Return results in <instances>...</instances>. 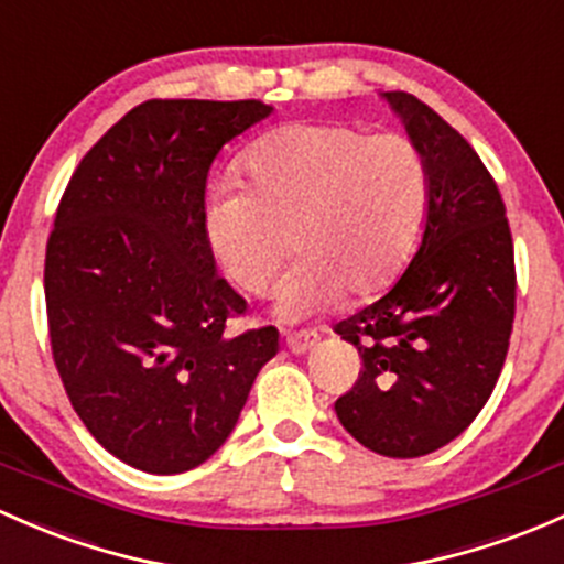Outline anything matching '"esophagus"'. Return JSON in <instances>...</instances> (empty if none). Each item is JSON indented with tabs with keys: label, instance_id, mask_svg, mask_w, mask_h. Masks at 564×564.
I'll return each mask as SVG.
<instances>
[{
	"label": "esophagus",
	"instance_id": "esophagus-1",
	"mask_svg": "<svg viewBox=\"0 0 564 564\" xmlns=\"http://www.w3.org/2000/svg\"><path fill=\"white\" fill-rule=\"evenodd\" d=\"M316 343H318V332H313V329L289 332L286 335V346L292 354H307L311 348H316Z\"/></svg>",
	"mask_w": 564,
	"mask_h": 564
}]
</instances>
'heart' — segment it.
Returning <instances> with one entry per match:
<instances>
[{"label": "heart", "instance_id": "heart-1", "mask_svg": "<svg viewBox=\"0 0 564 564\" xmlns=\"http://www.w3.org/2000/svg\"><path fill=\"white\" fill-rule=\"evenodd\" d=\"M242 186L207 197V246L246 292H264L289 253L275 311L302 318L343 292L370 297L405 262L426 205V164L405 134L348 123H289L242 159Z\"/></svg>", "mask_w": 564, "mask_h": 564}]
</instances>
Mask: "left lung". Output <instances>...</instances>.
<instances>
[{"mask_svg": "<svg viewBox=\"0 0 564 564\" xmlns=\"http://www.w3.org/2000/svg\"><path fill=\"white\" fill-rule=\"evenodd\" d=\"M381 97L424 156V232L394 286L335 327L361 357L335 413L370 452L413 459L462 435L489 400L511 340L517 270L506 205L470 142L413 94Z\"/></svg>", "mask_w": 564, "mask_h": 564, "instance_id": "8db88e82", "label": "left lung"}]
</instances>
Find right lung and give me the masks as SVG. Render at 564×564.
<instances>
[{"label": "right lung", "mask_w": 564, "mask_h": 564, "mask_svg": "<svg viewBox=\"0 0 564 564\" xmlns=\"http://www.w3.org/2000/svg\"><path fill=\"white\" fill-rule=\"evenodd\" d=\"M259 99H151L83 156L45 251L56 370L86 430L153 476L203 465L232 435L278 329L229 335L246 300L218 278L205 186Z\"/></svg>", "instance_id": "obj_1"}]
</instances>
